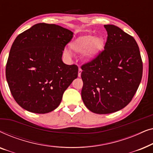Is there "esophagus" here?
Returning a JSON list of instances; mask_svg holds the SVG:
<instances>
[{"label": "esophagus", "instance_id": "obj_1", "mask_svg": "<svg viewBox=\"0 0 153 153\" xmlns=\"http://www.w3.org/2000/svg\"><path fill=\"white\" fill-rule=\"evenodd\" d=\"M81 72H82V70H81V68H79V73H78V76H79V77H81Z\"/></svg>", "mask_w": 153, "mask_h": 153}]
</instances>
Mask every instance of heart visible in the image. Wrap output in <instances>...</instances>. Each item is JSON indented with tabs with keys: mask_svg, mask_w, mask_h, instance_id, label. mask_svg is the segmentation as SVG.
I'll use <instances>...</instances> for the list:
<instances>
[{
	"mask_svg": "<svg viewBox=\"0 0 153 153\" xmlns=\"http://www.w3.org/2000/svg\"><path fill=\"white\" fill-rule=\"evenodd\" d=\"M70 49L76 53H83V58L86 61L95 60L104 51L105 48V39L101 35L93 36L85 35L79 36L72 42ZM65 56H70V53L68 50L64 51Z\"/></svg>",
	"mask_w": 153,
	"mask_h": 153,
	"instance_id": "obj_1",
	"label": "heart"
}]
</instances>
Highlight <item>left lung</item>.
Instances as JSON below:
<instances>
[{
	"mask_svg": "<svg viewBox=\"0 0 153 153\" xmlns=\"http://www.w3.org/2000/svg\"><path fill=\"white\" fill-rule=\"evenodd\" d=\"M107 31L104 51L81 67V97L85 106L97 114H108L125 107L141 83L143 63L133 37L114 25Z\"/></svg>",
	"mask_w": 153,
	"mask_h": 153,
	"instance_id": "8db88e82",
	"label": "left lung"
}]
</instances>
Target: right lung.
Segmentation results:
<instances>
[{
	"label": "right lung",
	"instance_id": "add662e5",
	"mask_svg": "<svg viewBox=\"0 0 153 153\" xmlns=\"http://www.w3.org/2000/svg\"><path fill=\"white\" fill-rule=\"evenodd\" d=\"M73 37L68 29L39 23L16 37L6 65V79L19 105L35 114L56 109L62 95L78 76V67L62 60Z\"/></svg>",
	"mask_w": 153,
	"mask_h": 153
}]
</instances>
